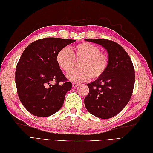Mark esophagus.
<instances>
[{
	"instance_id": "esophagus-1",
	"label": "esophagus",
	"mask_w": 153,
	"mask_h": 153,
	"mask_svg": "<svg viewBox=\"0 0 153 153\" xmlns=\"http://www.w3.org/2000/svg\"><path fill=\"white\" fill-rule=\"evenodd\" d=\"M78 84L77 83H76V82H73L72 83V86H73L74 88H76L77 86H78Z\"/></svg>"
}]
</instances>
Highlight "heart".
<instances>
[{
	"label": "heart",
	"instance_id": "1",
	"mask_svg": "<svg viewBox=\"0 0 153 153\" xmlns=\"http://www.w3.org/2000/svg\"><path fill=\"white\" fill-rule=\"evenodd\" d=\"M79 61V69L72 71L68 78L74 82L84 81L90 77L94 80L100 78L107 70L109 59L107 54L100 52L98 46L88 42L78 44L69 51L66 47L59 50L56 55V62L62 71L68 73Z\"/></svg>",
	"mask_w": 153,
	"mask_h": 153
}]
</instances>
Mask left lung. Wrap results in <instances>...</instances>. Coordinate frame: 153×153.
I'll return each instance as SVG.
<instances>
[{"label":"left lung","mask_w":153,"mask_h":153,"mask_svg":"<svg viewBox=\"0 0 153 153\" xmlns=\"http://www.w3.org/2000/svg\"><path fill=\"white\" fill-rule=\"evenodd\" d=\"M86 40L107 49L109 64L102 77L87 84L89 93L84 98V104L93 115L109 119L121 111L130 100L135 83L132 61L117 42L103 38Z\"/></svg>","instance_id":"obj_1"}]
</instances>
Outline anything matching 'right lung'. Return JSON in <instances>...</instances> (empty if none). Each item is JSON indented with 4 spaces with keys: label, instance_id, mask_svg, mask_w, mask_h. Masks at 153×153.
<instances>
[{
    "label": "right lung",
    "instance_id": "right-lung-1",
    "mask_svg": "<svg viewBox=\"0 0 153 153\" xmlns=\"http://www.w3.org/2000/svg\"><path fill=\"white\" fill-rule=\"evenodd\" d=\"M75 41L45 38L32 42L23 52L16 67L15 84L19 100L32 115L48 117L63 106L72 84L59 67L56 55Z\"/></svg>",
    "mask_w": 153,
    "mask_h": 153
}]
</instances>
